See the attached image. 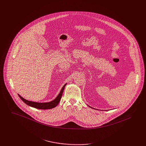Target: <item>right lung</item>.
<instances>
[{
	"label": "right lung",
	"instance_id": "obj_1",
	"mask_svg": "<svg viewBox=\"0 0 146 146\" xmlns=\"http://www.w3.org/2000/svg\"><path fill=\"white\" fill-rule=\"evenodd\" d=\"M66 84H64L63 85V86L60 93V94L58 95V96L56 97V98L55 100H54L53 101H51L50 102H46V103H38V102H31V101H27L25 99H24L23 98H22L20 95H19V96L20 97V98L22 100V101L25 103L26 104H27L28 106H30L31 107L36 108L37 109H41V110H47V109H51L53 108L54 107H55L56 106H57V104H59L61 98L62 97V96L63 92L64 90V86H66Z\"/></svg>",
	"mask_w": 146,
	"mask_h": 146
}]
</instances>
